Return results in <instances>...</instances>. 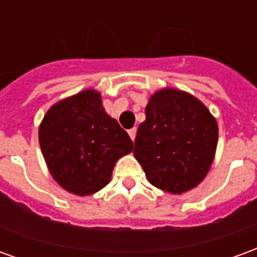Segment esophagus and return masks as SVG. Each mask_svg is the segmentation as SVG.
Listing matches in <instances>:
<instances>
[{
    "label": "esophagus",
    "mask_w": 257,
    "mask_h": 257,
    "mask_svg": "<svg viewBox=\"0 0 257 257\" xmlns=\"http://www.w3.org/2000/svg\"><path fill=\"white\" fill-rule=\"evenodd\" d=\"M128 134H129V136H131V139L135 140V138H136V128L129 129V131H128Z\"/></svg>",
    "instance_id": "1"
}]
</instances>
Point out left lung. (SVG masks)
Returning a JSON list of instances; mask_svg holds the SVG:
<instances>
[{
    "label": "left lung",
    "instance_id": "obj_1",
    "mask_svg": "<svg viewBox=\"0 0 257 257\" xmlns=\"http://www.w3.org/2000/svg\"><path fill=\"white\" fill-rule=\"evenodd\" d=\"M217 136V122L202 101L165 88L146 106L134 154L153 186L182 194L197 187L209 172Z\"/></svg>",
    "mask_w": 257,
    "mask_h": 257
}]
</instances>
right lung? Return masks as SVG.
Returning a JSON list of instances; mask_svg holds the SVG:
<instances>
[{"mask_svg": "<svg viewBox=\"0 0 257 257\" xmlns=\"http://www.w3.org/2000/svg\"><path fill=\"white\" fill-rule=\"evenodd\" d=\"M38 140L52 178L81 197L107 186L115 162L134 150L126 131L104 111L101 95L93 89L53 104Z\"/></svg>", "mask_w": 257, "mask_h": 257, "instance_id": "right-lung-1", "label": "right lung"}]
</instances>
